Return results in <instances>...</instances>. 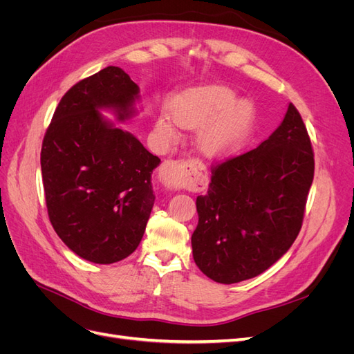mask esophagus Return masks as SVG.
I'll return each mask as SVG.
<instances>
[{"label":"esophagus","mask_w":354,"mask_h":354,"mask_svg":"<svg viewBox=\"0 0 354 354\" xmlns=\"http://www.w3.org/2000/svg\"><path fill=\"white\" fill-rule=\"evenodd\" d=\"M201 176L207 177V169L198 160L168 159L158 169V177L167 187L192 186Z\"/></svg>","instance_id":"esophagus-1"}]
</instances>
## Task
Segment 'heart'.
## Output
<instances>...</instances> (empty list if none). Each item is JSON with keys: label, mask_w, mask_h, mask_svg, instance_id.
Returning <instances> with one entry per match:
<instances>
[{"label": "heart", "mask_w": 354, "mask_h": 354, "mask_svg": "<svg viewBox=\"0 0 354 354\" xmlns=\"http://www.w3.org/2000/svg\"><path fill=\"white\" fill-rule=\"evenodd\" d=\"M174 121L186 128H195L212 120L201 128L198 142L208 155L226 153L241 143L248 133L254 109L250 102H234V91L224 85H207L177 95L171 103ZM156 130L162 137L176 134L169 118L160 116Z\"/></svg>", "instance_id": "heart-1"}]
</instances>
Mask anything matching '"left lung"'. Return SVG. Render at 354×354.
Returning <instances> with one entry per match:
<instances>
[{
    "instance_id": "left-lung-1",
    "label": "left lung",
    "mask_w": 354,
    "mask_h": 354,
    "mask_svg": "<svg viewBox=\"0 0 354 354\" xmlns=\"http://www.w3.org/2000/svg\"><path fill=\"white\" fill-rule=\"evenodd\" d=\"M211 173L208 192L196 198L194 260L218 283L251 279L291 248L303 226L315 153L295 106L260 146Z\"/></svg>"
}]
</instances>
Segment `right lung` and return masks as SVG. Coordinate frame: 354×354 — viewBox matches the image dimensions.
<instances>
[{
    "label": "right lung",
    "mask_w": 354,
    "mask_h": 354,
    "mask_svg": "<svg viewBox=\"0 0 354 354\" xmlns=\"http://www.w3.org/2000/svg\"><path fill=\"white\" fill-rule=\"evenodd\" d=\"M138 85L108 66L71 87L59 102L41 147L48 218L81 259L111 264L140 243L155 202L151 176L160 159L128 131L103 120L134 113Z\"/></svg>",
    "instance_id": "right-lung-1"
}]
</instances>
